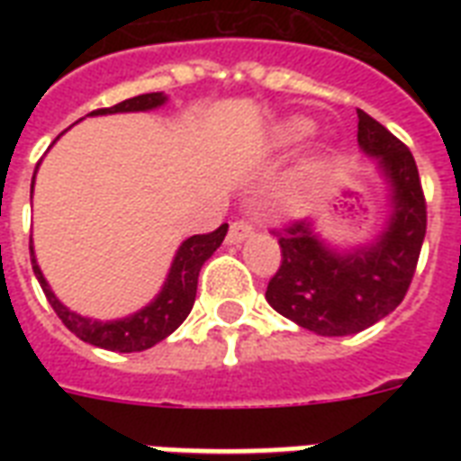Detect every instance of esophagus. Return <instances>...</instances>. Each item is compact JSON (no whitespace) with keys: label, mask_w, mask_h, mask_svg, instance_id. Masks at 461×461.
<instances>
[{"label":"esophagus","mask_w":461,"mask_h":461,"mask_svg":"<svg viewBox=\"0 0 461 461\" xmlns=\"http://www.w3.org/2000/svg\"><path fill=\"white\" fill-rule=\"evenodd\" d=\"M253 234V224L244 222V220H237V222L230 224V231H227V244L237 246L241 244L244 239H249Z\"/></svg>","instance_id":"34e87169"}]
</instances>
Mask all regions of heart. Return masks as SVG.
I'll list each match as a JSON object with an SVG mask.
<instances>
[{
  "instance_id": "b5f03b06",
  "label": "heart",
  "mask_w": 461,
  "mask_h": 461,
  "mask_svg": "<svg viewBox=\"0 0 461 461\" xmlns=\"http://www.w3.org/2000/svg\"><path fill=\"white\" fill-rule=\"evenodd\" d=\"M313 133V124L303 117H287L273 126V146L292 148Z\"/></svg>"
}]
</instances>
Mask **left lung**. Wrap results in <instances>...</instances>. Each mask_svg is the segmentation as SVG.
Instances as JSON below:
<instances>
[{
    "instance_id": "obj_1",
    "label": "left lung",
    "mask_w": 461,
    "mask_h": 461,
    "mask_svg": "<svg viewBox=\"0 0 461 461\" xmlns=\"http://www.w3.org/2000/svg\"><path fill=\"white\" fill-rule=\"evenodd\" d=\"M358 150L385 184V220L366 241L335 244L315 220L280 231L282 266L267 303L321 337L371 328L400 306L426 237V201L414 155L371 114L358 110Z\"/></svg>"
}]
</instances>
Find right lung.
<instances>
[{"instance_id": "obj_1", "label": "right lung", "mask_w": 461, "mask_h": 461, "mask_svg": "<svg viewBox=\"0 0 461 461\" xmlns=\"http://www.w3.org/2000/svg\"><path fill=\"white\" fill-rule=\"evenodd\" d=\"M169 95L165 93H146V95L131 97L124 103L107 107V110L90 112L88 117H104V114H126V112H153L165 107ZM59 140V139H57ZM54 140V143H57ZM52 143V146H54ZM38 174V169H35ZM35 174H32V184L35 186ZM227 224L217 227L212 234H194V237L184 239L174 253L172 266L167 270V277L162 282L158 294L150 299L143 308L136 313H129L124 318H114V321H100V318H88L71 311L68 306L57 299V294L45 280V275L40 270L38 258H35V249L31 241V263L32 273L38 277L40 287L45 292L47 302L52 303L54 313L59 315L61 322L74 332L78 339L100 347L107 351H119V354H131V351H146L169 337L174 330L179 328L181 322L186 321L195 302V289H198V275L205 260L220 249V244L227 237Z\"/></svg>"}]
</instances>
